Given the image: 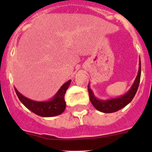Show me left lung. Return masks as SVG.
<instances>
[{
  "label": "left lung",
  "mask_w": 152,
  "mask_h": 152,
  "mask_svg": "<svg viewBox=\"0 0 152 152\" xmlns=\"http://www.w3.org/2000/svg\"><path fill=\"white\" fill-rule=\"evenodd\" d=\"M141 60H139V69H138V75L134 80V83L131 88L127 93L120 97L115 98H111L107 100H100L94 96V93L91 89L90 85H88V91L89 98L91 104L96 109L104 113H112L115 111L121 109L124 107L128 104L134 98L136 92L138 91V85H139L140 78H141Z\"/></svg>",
  "instance_id": "8db88e82"
}]
</instances>
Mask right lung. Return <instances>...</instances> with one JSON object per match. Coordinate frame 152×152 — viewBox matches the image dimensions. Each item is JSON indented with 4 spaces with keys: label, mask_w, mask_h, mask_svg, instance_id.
Returning <instances> with one entry per match:
<instances>
[{
    "label": "right lung",
    "mask_w": 152,
    "mask_h": 152,
    "mask_svg": "<svg viewBox=\"0 0 152 152\" xmlns=\"http://www.w3.org/2000/svg\"><path fill=\"white\" fill-rule=\"evenodd\" d=\"M71 80H69L64 83L55 95L51 99L46 102H37L29 99L22 95L15 88L14 90L21 103L33 113L41 117H54L61 115L65 110L66 102L64 101V94L71 84Z\"/></svg>",
    "instance_id": "add662e5"
}]
</instances>
